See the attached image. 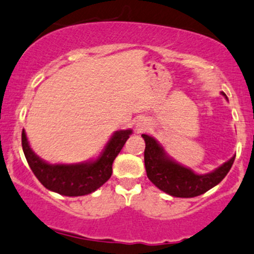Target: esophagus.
Returning <instances> with one entry per match:
<instances>
[{"label":"esophagus","mask_w":254,"mask_h":254,"mask_svg":"<svg viewBox=\"0 0 254 254\" xmlns=\"http://www.w3.org/2000/svg\"><path fill=\"white\" fill-rule=\"evenodd\" d=\"M137 128L139 130H143L144 128H145V124H143V122H138L137 124Z\"/></svg>","instance_id":"esophagus-1"}]
</instances>
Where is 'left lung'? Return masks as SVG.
<instances>
[{
    "instance_id": "8db88e82",
    "label": "left lung",
    "mask_w": 254,
    "mask_h": 254,
    "mask_svg": "<svg viewBox=\"0 0 254 254\" xmlns=\"http://www.w3.org/2000/svg\"><path fill=\"white\" fill-rule=\"evenodd\" d=\"M222 94L226 98L224 93ZM141 137L145 140L146 176L160 190L174 197H195L208 191L225 178L235 160L233 156L211 173L197 174L172 160L156 139L148 134H141Z\"/></svg>"
}]
</instances>
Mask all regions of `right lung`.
<instances>
[{
    "mask_svg": "<svg viewBox=\"0 0 254 254\" xmlns=\"http://www.w3.org/2000/svg\"><path fill=\"white\" fill-rule=\"evenodd\" d=\"M130 134L132 129L117 130L97 159L72 165H51L40 159L30 148L24 129L21 145L30 168L46 189L64 196H83L95 191L109 181L113 173L114 160Z\"/></svg>",
    "mask_w": 254,
    "mask_h": 254,
    "instance_id": "right-lung-1",
    "label": "right lung"
}]
</instances>
